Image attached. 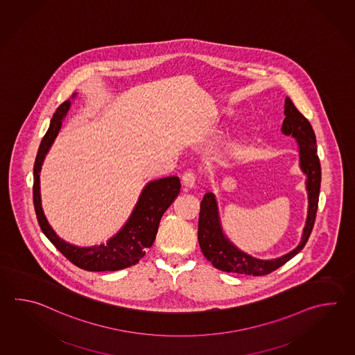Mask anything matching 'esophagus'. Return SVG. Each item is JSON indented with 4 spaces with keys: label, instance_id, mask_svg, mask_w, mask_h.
Wrapping results in <instances>:
<instances>
[{
    "label": "esophagus",
    "instance_id": "34e87169",
    "mask_svg": "<svg viewBox=\"0 0 355 355\" xmlns=\"http://www.w3.org/2000/svg\"><path fill=\"white\" fill-rule=\"evenodd\" d=\"M196 175L193 172H186L182 175V184L186 189H192L195 187Z\"/></svg>",
    "mask_w": 355,
    "mask_h": 355
}]
</instances>
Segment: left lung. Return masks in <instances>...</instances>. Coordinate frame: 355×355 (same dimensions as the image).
<instances>
[{
  "mask_svg": "<svg viewBox=\"0 0 355 355\" xmlns=\"http://www.w3.org/2000/svg\"><path fill=\"white\" fill-rule=\"evenodd\" d=\"M284 120L282 123V132L287 137L297 140L300 152V166L306 174V189L309 195V211L304 225L302 239L300 244L290 252L275 259H258L249 254L241 252L238 246L234 245L226 238L221 227L216 197L207 192L203 196L198 217V243L203 255L214 267L229 272L248 275H266L281 267L284 263L292 259L300 253L311 235L316 212H318V195L321 184V166L318 157L316 137L311 123L304 117L290 97L284 101Z\"/></svg>",
  "mask_w": 355,
  "mask_h": 355,
  "instance_id": "left-lung-1",
  "label": "left lung"
}]
</instances>
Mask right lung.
I'll return each instance as SVG.
<instances>
[{
	"label": "right lung",
	"mask_w": 355,
	"mask_h": 355,
	"mask_svg": "<svg viewBox=\"0 0 355 355\" xmlns=\"http://www.w3.org/2000/svg\"><path fill=\"white\" fill-rule=\"evenodd\" d=\"M77 94H73V97ZM71 101L63 102L59 106L51 120L49 129L45 132L39 146L35 164H34V184H33V200L37 214V223L44 235L51 240V244L58 249L74 266L89 272H106L120 270L123 268L135 266L143 257L148 248H150L158 232L160 218L166 209L173 203L174 198L180 193L181 182L175 175L160 178L149 182L145 186L138 203L131 212L129 220L123 225V229L107 240L106 244L100 245H72L60 239L55 232L48 224L44 215L40 200V183L39 173L43 166L46 153L49 152L51 144L58 135Z\"/></svg>",
	"instance_id": "1"
}]
</instances>
